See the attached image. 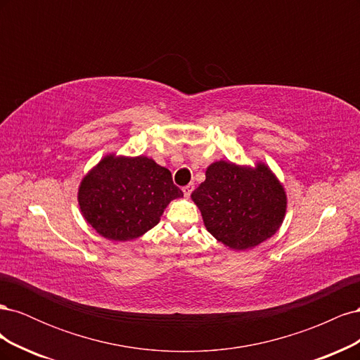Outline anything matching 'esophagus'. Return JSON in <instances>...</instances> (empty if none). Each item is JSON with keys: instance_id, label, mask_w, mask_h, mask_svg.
Returning <instances> with one entry per match:
<instances>
[{"instance_id": "34e87169", "label": "esophagus", "mask_w": 360, "mask_h": 360, "mask_svg": "<svg viewBox=\"0 0 360 360\" xmlns=\"http://www.w3.org/2000/svg\"><path fill=\"white\" fill-rule=\"evenodd\" d=\"M192 191H193V184H188V186H184V188H183V193H184V197H191Z\"/></svg>"}]
</instances>
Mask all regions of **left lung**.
I'll return each instance as SVG.
<instances>
[{"instance_id":"left-lung-1","label":"left lung","mask_w":360,"mask_h":360,"mask_svg":"<svg viewBox=\"0 0 360 360\" xmlns=\"http://www.w3.org/2000/svg\"><path fill=\"white\" fill-rule=\"evenodd\" d=\"M192 200L209 233L236 250L254 248L274 236L287 207L285 192L267 167L240 168L225 160L207 168Z\"/></svg>"}]
</instances>
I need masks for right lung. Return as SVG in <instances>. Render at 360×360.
<instances>
[{"mask_svg":"<svg viewBox=\"0 0 360 360\" xmlns=\"http://www.w3.org/2000/svg\"><path fill=\"white\" fill-rule=\"evenodd\" d=\"M183 197L171 172L144 156H106L79 188L84 217L105 238L132 240L153 228L171 200Z\"/></svg>","mask_w":360,"mask_h":360,"instance_id":"obj_1","label":"right lung"}]
</instances>
